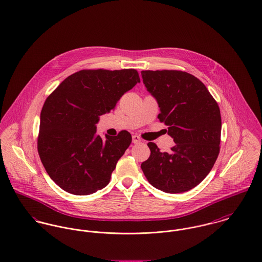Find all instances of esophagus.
I'll return each mask as SVG.
<instances>
[{"label":"esophagus","instance_id":"34e87169","mask_svg":"<svg viewBox=\"0 0 262 262\" xmlns=\"http://www.w3.org/2000/svg\"><path fill=\"white\" fill-rule=\"evenodd\" d=\"M132 141L134 144H138V143L141 142V138L139 136H136V135H133L132 136Z\"/></svg>","mask_w":262,"mask_h":262}]
</instances>
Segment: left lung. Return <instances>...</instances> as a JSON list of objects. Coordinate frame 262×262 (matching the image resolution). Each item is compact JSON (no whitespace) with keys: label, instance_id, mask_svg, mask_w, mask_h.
I'll return each mask as SVG.
<instances>
[{"label":"left lung","instance_id":"8db88e82","mask_svg":"<svg viewBox=\"0 0 262 262\" xmlns=\"http://www.w3.org/2000/svg\"><path fill=\"white\" fill-rule=\"evenodd\" d=\"M143 83L160 108L175 145L169 153L149 142L150 157L141 164L149 183L166 193L197 186L211 171L219 154L221 116L205 85L189 73L142 71Z\"/></svg>","mask_w":262,"mask_h":262}]
</instances>
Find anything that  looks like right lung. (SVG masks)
Instances as JSON below:
<instances>
[{
	"label": "right lung",
	"mask_w": 262,
	"mask_h": 262,
	"mask_svg": "<svg viewBox=\"0 0 262 262\" xmlns=\"http://www.w3.org/2000/svg\"><path fill=\"white\" fill-rule=\"evenodd\" d=\"M137 83L140 78L134 69L81 70L46 99L38 152L50 178L63 190L89 195L107 186L132 137L124 130L102 139L96 124Z\"/></svg>",
	"instance_id": "add662e5"
}]
</instances>
